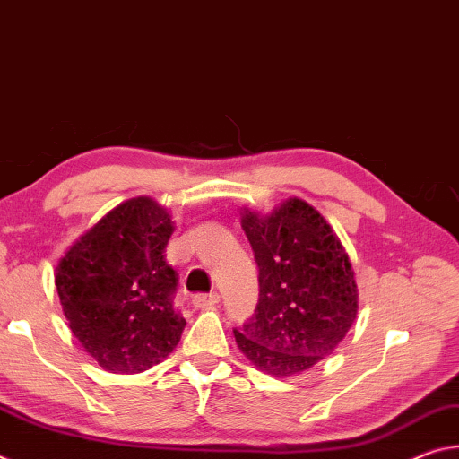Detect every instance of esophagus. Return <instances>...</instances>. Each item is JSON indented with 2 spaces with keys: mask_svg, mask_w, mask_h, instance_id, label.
<instances>
[{
  "mask_svg": "<svg viewBox=\"0 0 459 459\" xmlns=\"http://www.w3.org/2000/svg\"><path fill=\"white\" fill-rule=\"evenodd\" d=\"M221 301V295L219 293H198V295H194V299H192V304H194V307H212V306H216Z\"/></svg>",
  "mask_w": 459,
  "mask_h": 459,
  "instance_id": "obj_1",
  "label": "esophagus"
}]
</instances>
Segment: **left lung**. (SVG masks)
I'll return each mask as SVG.
<instances>
[{
  "instance_id": "left-lung-1",
  "label": "left lung",
  "mask_w": 459,
  "mask_h": 459,
  "mask_svg": "<svg viewBox=\"0 0 459 459\" xmlns=\"http://www.w3.org/2000/svg\"><path fill=\"white\" fill-rule=\"evenodd\" d=\"M259 267V304L235 330L259 370L291 377L333 352L359 312L351 259L324 216L299 198L275 212H243Z\"/></svg>"
}]
</instances>
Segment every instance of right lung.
Listing matches in <instances>:
<instances>
[{
	"label": "right lung",
	"instance_id": "right-lung-1",
	"mask_svg": "<svg viewBox=\"0 0 459 459\" xmlns=\"http://www.w3.org/2000/svg\"><path fill=\"white\" fill-rule=\"evenodd\" d=\"M174 222L152 198L113 208L56 267L68 325L100 367L142 372L174 351L186 320L174 307L178 273L166 245Z\"/></svg>",
	"mask_w": 459,
	"mask_h": 459
}]
</instances>
